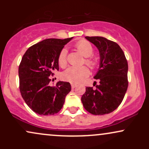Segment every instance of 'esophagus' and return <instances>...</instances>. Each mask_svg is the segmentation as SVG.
Masks as SVG:
<instances>
[{"instance_id": "1", "label": "esophagus", "mask_w": 149, "mask_h": 149, "mask_svg": "<svg viewBox=\"0 0 149 149\" xmlns=\"http://www.w3.org/2000/svg\"><path fill=\"white\" fill-rule=\"evenodd\" d=\"M71 88L72 89H73V88H75L76 87V84H74V83H71Z\"/></svg>"}]
</instances>
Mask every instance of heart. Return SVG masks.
<instances>
[{"label":"heart","mask_w":149,"mask_h":149,"mask_svg":"<svg viewBox=\"0 0 149 149\" xmlns=\"http://www.w3.org/2000/svg\"><path fill=\"white\" fill-rule=\"evenodd\" d=\"M75 47L78 49L82 55L85 57V63L92 69H95L98 66V60L92 57L94 53L93 46L90 42L85 40H82L76 42ZM58 64L59 66L64 68L67 65V49L63 48L58 55ZM90 74V71L88 67L83 66L77 67V66H70L62 73V78L66 81L73 83H78L83 79L87 78Z\"/></svg>","instance_id":"b5f03b06"}]
</instances>
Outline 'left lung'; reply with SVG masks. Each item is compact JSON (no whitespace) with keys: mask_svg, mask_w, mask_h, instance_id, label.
I'll list each match as a JSON object with an SVG mask.
<instances>
[{"mask_svg":"<svg viewBox=\"0 0 149 149\" xmlns=\"http://www.w3.org/2000/svg\"><path fill=\"white\" fill-rule=\"evenodd\" d=\"M85 38L100 51V68L94 77L100 84L95 89L87 87L82 103L85 110L93 115L110 113L119 107L127 90V61L116 42L100 36Z\"/></svg>","mask_w":149,"mask_h":149,"instance_id":"8db88e82","label":"left lung"}]
</instances>
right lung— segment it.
I'll return each mask as SVG.
<instances>
[{"label": "right lung", "instance_id": "obj_1", "mask_svg": "<svg viewBox=\"0 0 149 149\" xmlns=\"http://www.w3.org/2000/svg\"><path fill=\"white\" fill-rule=\"evenodd\" d=\"M73 38H48L26 51L19 66V90L26 104L39 115L57 113L71 91L68 82L59 81L50 86V76L59 71L58 55Z\"/></svg>", "mask_w": 149, "mask_h": 149}]
</instances>
